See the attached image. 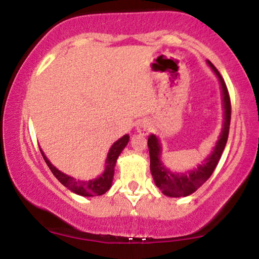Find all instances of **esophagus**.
Instances as JSON below:
<instances>
[{
    "label": "esophagus",
    "mask_w": 259,
    "mask_h": 259,
    "mask_svg": "<svg viewBox=\"0 0 259 259\" xmlns=\"http://www.w3.org/2000/svg\"><path fill=\"white\" fill-rule=\"evenodd\" d=\"M148 130H149V124L148 123H142L141 125H140L139 133L142 134V135H145V134H147Z\"/></svg>",
    "instance_id": "34e87169"
}]
</instances>
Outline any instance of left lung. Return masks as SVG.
I'll return each instance as SVG.
<instances>
[{"label": "left lung", "mask_w": 259, "mask_h": 259, "mask_svg": "<svg viewBox=\"0 0 259 259\" xmlns=\"http://www.w3.org/2000/svg\"><path fill=\"white\" fill-rule=\"evenodd\" d=\"M210 67L219 77L221 88H222L223 96V108H224V118H223V127L219 140H217L216 146L213 147V151L211 154L201 161V164L198 165V167L193 169L188 172H172L167 167L164 166L161 163V145L159 140L155 135L152 134L148 138V149H149V158H151V172L153 176L155 186L163 192V194L171 198H180L187 197L194 193L199 187L204 185L206 181L212 175L214 167L217 166L221 159L224 147L227 145L229 134L230 125V113H232V106H230V98L228 89H227L224 79L221 76V73L217 71V68L207 61Z\"/></svg>", "instance_id": "8db88e82"}]
</instances>
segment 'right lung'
<instances>
[{"instance_id": "add662e5", "label": "right lung", "mask_w": 259, "mask_h": 259, "mask_svg": "<svg viewBox=\"0 0 259 259\" xmlns=\"http://www.w3.org/2000/svg\"><path fill=\"white\" fill-rule=\"evenodd\" d=\"M127 142H129V135H124L123 138H120L118 141L114 142L110 148V151H108L105 163V171L102 172V175H100L94 180L89 181L76 180L74 177H71L66 175V174L61 172L60 170H58L57 167L48 160V158L46 157L42 151H40V153H42L43 159H45L47 165L49 166L53 175L57 177V179L60 181V183H62L66 188L70 189L71 192L76 193V194L82 195V197H95V195L105 194V193L111 188L114 175V166H116L117 159L121 153V151L125 148Z\"/></svg>"}]
</instances>
